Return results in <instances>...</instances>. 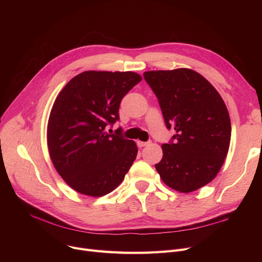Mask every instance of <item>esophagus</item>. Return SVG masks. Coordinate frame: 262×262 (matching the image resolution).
Listing matches in <instances>:
<instances>
[{"instance_id":"esophagus-1","label":"esophagus","mask_w":262,"mask_h":262,"mask_svg":"<svg viewBox=\"0 0 262 262\" xmlns=\"http://www.w3.org/2000/svg\"><path fill=\"white\" fill-rule=\"evenodd\" d=\"M148 143L147 142H143V141H137V145H138L139 147H144L145 145H147Z\"/></svg>"}]
</instances>
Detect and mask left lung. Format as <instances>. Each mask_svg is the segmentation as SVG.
Instances as JSON below:
<instances>
[{
	"mask_svg": "<svg viewBox=\"0 0 262 262\" xmlns=\"http://www.w3.org/2000/svg\"><path fill=\"white\" fill-rule=\"evenodd\" d=\"M174 142L162 144L155 164L161 181L182 193L209 184L228 153L231 125L221 95L200 73L187 68L146 71Z\"/></svg>",
	"mask_w": 262,
	"mask_h": 262,
	"instance_id": "left-lung-1",
	"label": "left lung"
}]
</instances>
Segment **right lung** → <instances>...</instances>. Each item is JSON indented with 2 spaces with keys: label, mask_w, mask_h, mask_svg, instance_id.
Here are the masks:
<instances>
[{
  "label": "right lung",
  "mask_w": 262,
  "mask_h": 262,
  "mask_svg": "<svg viewBox=\"0 0 262 262\" xmlns=\"http://www.w3.org/2000/svg\"><path fill=\"white\" fill-rule=\"evenodd\" d=\"M141 79L130 71H85L69 81L55 100L47 128L50 158L78 193L106 195L132 167L138 153L136 142L105 129L119 120L121 100Z\"/></svg>",
  "instance_id": "1"
}]
</instances>
